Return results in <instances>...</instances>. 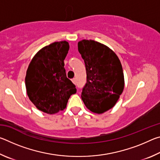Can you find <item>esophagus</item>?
<instances>
[{
    "label": "esophagus",
    "mask_w": 160,
    "mask_h": 160,
    "mask_svg": "<svg viewBox=\"0 0 160 160\" xmlns=\"http://www.w3.org/2000/svg\"><path fill=\"white\" fill-rule=\"evenodd\" d=\"M72 83H74V84L76 83V80H75V78H73V79H72Z\"/></svg>",
    "instance_id": "esophagus-1"
}]
</instances>
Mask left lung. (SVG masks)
<instances>
[{
    "label": "left lung",
    "instance_id": "1",
    "mask_svg": "<svg viewBox=\"0 0 160 160\" xmlns=\"http://www.w3.org/2000/svg\"><path fill=\"white\" fill-rule=\"evenodd\" d=\"M78 47L87 72V83L81 98L91 112H106L113 107L123 91L121 61L111 48L94 40L83 39Z\"/></svg>",
    "mask_w": 160,
    "mask_h": 160
}]
</instances>
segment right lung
<instances>
[{
    "label": "right lung",
    "instance_id": "right-lung-1",
    "mask_svg": "<svg viewBox=\"0 0 160 160\" xmlns=\"http://www.w3.org/2000/svg\"><path fill=\"white\" fill-rule=\"evenodd\" d=\"M66 41L53 42L35 54L27 70L25 86L29 99L42 112L53 114L66 109L75 85L66 77L64 59Z\"/></svg>",
    "mask_w": 160,
    "mask_h": 160
}]
</instances>
